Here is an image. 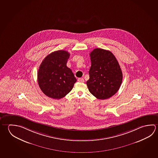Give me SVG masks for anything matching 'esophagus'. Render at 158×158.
Here are the masks:
<instances>
[{"mask_svg": "<svg viewBox=\"0 0 158 158\" xmlns=\"http://www.w3.org/2000/svg\"><path fill=\"white\" fill-rule=\"evenodd\" d=\"M78 81L80 82V83H84V79L83 78H79L78 79Z\"/></svg>", "mask_w": 158, "mask_h": 158, "instance_id": "esophagus-1", "label": "esophagus"}]
</instances>
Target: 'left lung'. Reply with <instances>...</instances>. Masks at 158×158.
I'll use <instances>...</instances> for the list:
<instances>
[{
  "instance_id": "obj_1",
  "label": "left lung",
  "mask_w": 158,
  "mask_h": 158,
  "mask_svg": "<svg viewBox=\"0 0 158 158\" xmlns=\"http://www.w3.org/2000/svg\"><path fill=\"white\" fill-rule=\"evenodd\" d=\"M90 56V78L86 81L89 90L98 99H108L119 90L122 83L118 61L111 52L100 48L94 49Z\"/></svg>"
}]
</instances>
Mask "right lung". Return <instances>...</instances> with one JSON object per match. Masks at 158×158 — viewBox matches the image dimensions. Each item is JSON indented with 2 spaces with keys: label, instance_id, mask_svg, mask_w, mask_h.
<instances>
[{
  "label": "right lung",
  "instance_id": "obj_1",
  "mask_svg": "<svg viewBox=\"0 0 158 158\" xmlns=\"http://www.w3.org/2000/svg\"><path fill=\"white\" fill-rule=\"evenodd\" d=\"M70 54L58 50L47 56L38 72V83L43 93L49 98L60 99L72 90L77 79L67 67Z\"/></svg>",
  "mask_w": 158,
  "mask_h": 158
}]
</instances>
